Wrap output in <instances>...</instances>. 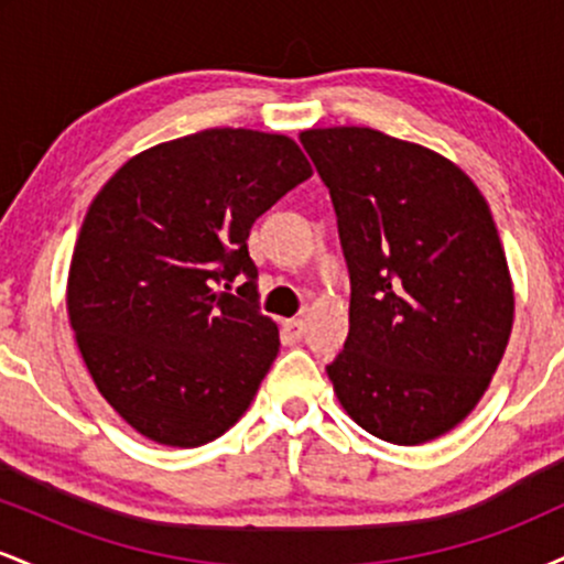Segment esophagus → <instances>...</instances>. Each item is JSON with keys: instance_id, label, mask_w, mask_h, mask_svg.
Returning a JSON list of instances; mask_svg holds the SVG:
<instances>
[{"instance_id": "34e87169", "label": "esophagus", "mask_w": 564, "mask_h": 564, "mask_svg": "<svg viewBox=\"0 0 564 564\" xmlns=\"http://www.w3.org/2000/svg\"><path fill=\"white\" fill-rule=\"evenodd\" d=\"M302 334H304V323L300 318H291V321L281 323V336H283V341H289V345L300 341Z\"/></svg>"}]
</instances>
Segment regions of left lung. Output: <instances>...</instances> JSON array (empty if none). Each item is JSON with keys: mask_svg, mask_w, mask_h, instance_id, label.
Listing matches in <instances>:
<instances>
[{"mask_svg": "<svg viewBox=\"0 0 564 564\" xmlns=\"http://www.w3.org/2000/svg\"><path fill=\"white\" fill-rule=\"evenodd\" d=\"M349 270V334L326 366L373 437L435 440L488 390L514 291L488 200L448 159L368 127L307 129Z\"/></svg>", "mask_w": 564, "mask_h": 564, "instance_id": "1", "label": "left lung"}]
</instances>
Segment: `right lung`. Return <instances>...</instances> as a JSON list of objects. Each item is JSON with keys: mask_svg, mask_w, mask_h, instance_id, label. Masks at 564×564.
Returning <instances> with one entry per match:
<instances>
[{"mask_svg": "<svg viewBox=\"0 0 564 564\" xmlns=\"http://www.w3.org/2000/svg\"><path fill=\"white\" fill-rule=\"evenodd\" d=\"M310 174L286 134L204 129L129 159L89 204L68 318L97 390L140 435L196 448L254 400L281 341L246 238ZM238 274L241 297L216 291Z\"/></svg>", "mask_w": 564, "mask_h": 564, "instance_id": "obj_1", "label": "right lung"}]
</instances>
